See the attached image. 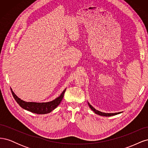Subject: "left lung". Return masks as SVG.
<instances>
[{
  "label": "left lung",
  "mask_w": 148,
  "mask_h": 148,
  "mask_svg": "<svg viewBox=\"0 0 148 148\" xmlns=\"http://www.w3.org/2000/svg\"><path fill=\"white\" fill-rule=\"evenodd\" d=\"M88 104L89 107H90L91 109L94 112H95L96 114L101 115V116H105V117H110V116L115 115H117V114H119L121 113V112H117V113H104V112H100L99 110L95 109L90 104H89L88 102Z\"/></svg>",
  "instance_id": "1"
}]
</instances>
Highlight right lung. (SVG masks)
<instances>
[{
	"mask_svg": "<svg viewBox=\"0 0 148 148\" xmlns=\"http://www.w3.org/2000/svg\"><path fill=\"white\" fill-rule=\"evenodd\" d=\"M65 91L66 89H64L59 97L52 101L47 102H26L21 100L13 92L11 89L13 97H14V99L20 107L26 110L30 111L31 112L37 114H46L50 113L53 110H54L60 104L62 99H63Z\"/></svg>",
	"mask_w": 148,
	"mask_h": 148,
	"instance_id": "obj_1",
	"label": "right lung"
}]
</instances>
